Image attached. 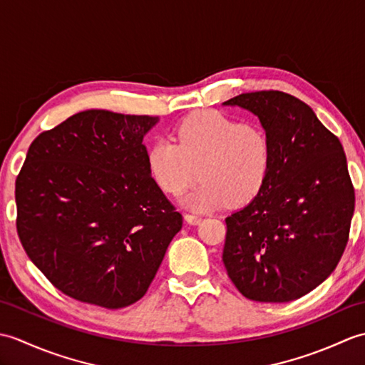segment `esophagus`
<instances>
[{
	"label": "esophagus",
	"instance_id": "obj_1",
	"mask_svg": "<svg viewBox=\"0 0 365 365\" xmlns=\"http://www.w3.org/2000/svg\"><path fill=\"white\" fill-rule=\"evenodd\" d=\"M185 221H187L188 224H192V226H196V224L202 221V218H200V216H197V215L187 213V215H185Z\"/></svg>",
	"mask_w": 365,
	"mask_h": 365
}]
</instances>
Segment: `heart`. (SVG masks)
Instances as JSON below:
<instances>
[{"instance_id": "obj_1", "label": "heart", "mask_w": 365, "mask_h": 365, "mask_svg": "<svg viewBox=\"0 0 365 365\" xmlns=\"http://www.w3.org/2000/svg\"><path fill=\"white\" fill-rule=\"evenodd\" d=\"M273 152L259 127L207 111L185 119L170 139H160L147 152V168L157 187L178 196L197 178L202 183L182 199L192 210L208 212L226 204L242 205L265 185Z\"/></svg>"}]
</instances>
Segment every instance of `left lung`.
<instances>
[{"label": "left lung", "instance_id": "1", "mask_svg": "<svg viewBox=\"0 0 365 365\" xmlns=\"http://www.w3.org/2000/svg\"><path fill=\"white\" fill-rule=\"evenodd\" d=\"M222 105L257 115L273 152L259 195L226 218L224 267L247 299H298L336 269L348 242L354 190L344 147L285 92H247Z\"/></svg>", "mask_w": 365, "mask_h": 365}]
</instances>
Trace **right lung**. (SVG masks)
I'll return each instance as SVG.
<instances>
[{"label":"right lung","mask_w":365,"mask_h":365,"mask_svg":"<svg viewBox=\"0 0 365 365\" xmlns=\"http://www.w3.org/2000/svg\"><path fill=\"white\" fill-rule=\"evenodd\" d=\"M157 123L88 110L29 145L15 182L17 232L31 262L71 298L133 304L182 229L147 168L143 139Z\"/></svg>","instance_id":"1"}]
</instances>
